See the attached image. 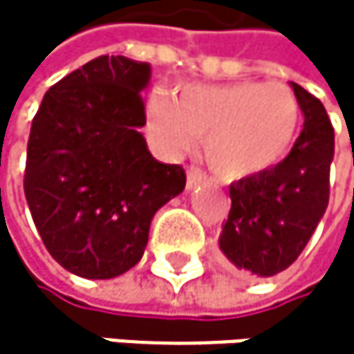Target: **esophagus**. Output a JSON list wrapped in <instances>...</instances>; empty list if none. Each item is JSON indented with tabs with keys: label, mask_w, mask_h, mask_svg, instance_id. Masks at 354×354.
Masks as SVG:
<instances>
[{
	"label": "esophagus",
	"mask_w": 354,
	"mask_h": 354,
	"mask_svg": "<svg viewBox=\"0 0 354 354\" xmlns=\"http://www.w3.org/2000/svg\"><path fill=\"white\" fill-rule=\"evenodd\" d=\"M201 183H206V176H203L199 169H189V174H187V189H195Z\"/></svg>",
	"instance_id": "esophagus-1"
}]
</instances>
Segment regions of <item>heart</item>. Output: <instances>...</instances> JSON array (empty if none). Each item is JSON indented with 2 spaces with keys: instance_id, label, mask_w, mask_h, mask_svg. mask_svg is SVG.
Wrapping results in <instances>:
<instances>
[{
  "instance_id": "heart-1",
  "label": "heart",
  "mask_w": 354,
  "mask_h": 354,
  "mask_svg": "<svg viewBox=\"0 0 354 354\" xmlns=\"http://www.w3.org/2000/svg\"><path fill=\"white\" fill-rule=\"evenodd\" d=\"M299 125L293 93L278 84H185L176 97L155 91L146 104V136L161 157L189 153L203 138V157L223 178L254 176L287 157Z\"/></svg>"
}]
</instances>
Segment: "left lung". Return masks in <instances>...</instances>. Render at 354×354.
I'll return each instance as SVG.
<instances>
[{
  "label": "left lung",
  "mask_w": 354,
  "mask_h": 354,
  "mask_svg": "<svg viewBox=\"0 0 354 354\" xmlns=\"http://www.w3.org/2000/svg\"><path fill=\"white\" fill-rule=\"evenodd\" d=\"M304 129L289 157L229 187L231 210L218 248L236 270L270 278L287 270L315 234L329 203L333 127L325 106L291 82Z\"/></svg>",
  "instance_id": "obj_1"
}]
</instances>
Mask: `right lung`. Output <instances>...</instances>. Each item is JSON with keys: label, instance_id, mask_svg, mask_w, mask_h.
Masks as SVG:
<instances>
[{"label": "right lung", "instance_id": "right-lung-1", "mask_svg": "<svg viewBox=\"0 0 354 354\" xmlns=\"http://www.w3.org/2000/svg\"><path fill=\"white\" fill-rule=\"evenodd\" d=\"M151 63L97 57L50 86L27 144L25 197L53 259L108 280L144 254L153 216L187 185L157 161L140 127Z\"/></svg>", "mask_w": 354, "mask_h": 354}]
</instances>
